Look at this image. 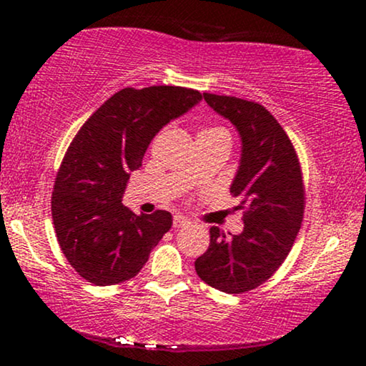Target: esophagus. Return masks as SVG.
I'll use <instances>...</instances> for the list:
<instances>
[{
    "instance_id": "34e87169",
    "label": "esophagus",
    "mask_w": 366,
    "mask_h": 366,
    "mask_svg": "<svg viewBox=\"0 0 366 366\" xmlns=\"http://www.w3.org/2000/svg\"><path fill=\"white\" fill-rule=\"evenodd\" d=\"M189 224H191V220H189L187 217H184V215H175L174 217V227H175V229H182V227H187Z\"/></svg>"
}]
</instances>
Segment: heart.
I'll use <instances>...</instances> for the list:
<instances>
[{
  "label": "heart",
  "instance_id": "heart-1",
  "mask_svg": "<svg viewBox=\"0 0 366 366\" xmlns=\"http://www.w3.org/2000/svg\"><path fill=\"white\" fill-rule=\"evenodd\" d=\"M218 132H225L222 127H207V129H201L199 134H197V137H204V136H213V134H218ZM187 182L189 180H192V174L191 172H187Z\"/></svg>",
  "mask_w": 366,
  "mask_h": 366
}]
</instances>
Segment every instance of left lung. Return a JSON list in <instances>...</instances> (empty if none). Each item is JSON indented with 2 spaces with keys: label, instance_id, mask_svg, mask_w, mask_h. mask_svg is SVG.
<instances>
[{
  "label": "left lung",
  "instance_id": "obj_1",
  "mask_svg": "<svg viewBox=\"0 0 366 366\" xmlns=\"http://www.w3.org/2000/svg\"><path fill=\"white\" fill-rule=\"evenodd\" d=\"M203 96L241 137V159L230 192L239 197L244 229L225 237L212 227L207 253L194 267L208 285L239 294L262 285L287 258L303 222V174L291 139L262 104L209 92Z\"/></svg>",
  "mask_w": 366,
  "mask_h": 366
}]
</instances>
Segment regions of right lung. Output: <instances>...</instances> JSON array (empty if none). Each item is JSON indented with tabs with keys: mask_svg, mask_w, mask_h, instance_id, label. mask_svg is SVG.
Returning <instances> with one entry per match:
<instances>
[{
	"mask_svg": "<svg viewBox=\"0 0 366 366\" xmlns=\"http://www.w3.org/2000/svg\"><path fill=\"white\" fill-rule=\"evenodd\" d=\"M199 102L201 92L187 87H125L70 142L54 180L51 215L58 244L82 279L96 285L132 279L170 230L169 212L136 215L122 196L153 137Z\"/></svg>",
	"mask_w": 366,
	"mask_h": 366,
	"instance_id": "add662e5",
	"label": "right lung"
}]
</instances>
